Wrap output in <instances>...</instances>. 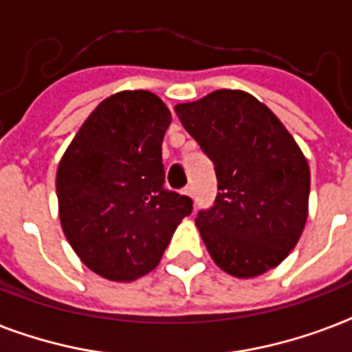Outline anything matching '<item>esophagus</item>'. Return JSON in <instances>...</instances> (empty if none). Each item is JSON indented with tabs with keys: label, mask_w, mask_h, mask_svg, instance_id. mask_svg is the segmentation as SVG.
<instances>
[{
	"label": "esophagus",
	"mask_w": 352,
	"mask_h": 352,
	"mask_svg": "<svg viewBox=\"0 0 352 352\" xmlns=\"http://www.w3.org/2000/svg\"><path fill=\"white\" fill-rule=\"evenodd\" d=\"M184 193H186L188 197H193V190H192V186H186V188H184Z\"/></svg>",
	"instance_id": "1"
}]
</instances>
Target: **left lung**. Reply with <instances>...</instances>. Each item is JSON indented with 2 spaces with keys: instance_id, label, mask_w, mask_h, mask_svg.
<instances>
[{
  "instance_id": "8db88e82",
  "label": "left lung",
  "mask_w": 352,
  "mask_h": 352,
  "mask_svg": "<svg viewBox=\"0 0 352 352\" xmlns=\"http://www.w3.org/2000/svg\"><path fill=\"white\" fill-rule=\"evenodd\" d=\"M175 113L214 162L217 197L195 219L212 259L235 278L279 265L303 232L311 190L294 138L245 91H214Z\"/></svg>"
}]
</instances>
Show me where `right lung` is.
Returning a JSON list of instances; mask_svg holds the SVG:
<instances>
[{"mask_svg": "<svg viewBox=\"0 0 352 352\" xmlns=\"http://www.w3.org/2000/svg\"><path fill=\"white\" fill-rule=\"evenodd\" d=\"M170 124V109L153 93H117L91 113L58 166L63 234L102 278L133 281L153 270L192 214V197L166 188Z\"/></svg>", "mask_w": 352, "mask_h": 352, "instance_id": "add662e5", "label": "right lung"}]
</instances>
